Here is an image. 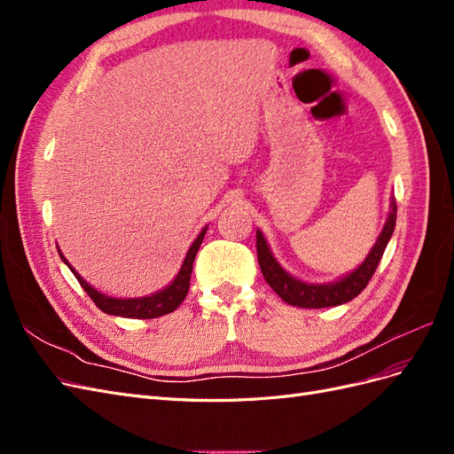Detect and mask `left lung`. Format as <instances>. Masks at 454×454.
Wrapping results in <instances>:
<instances>
[{
    "mask_svg": "<svg viewBox=\"0 0 454 454\" xmlns=\"http://www.w3.org/2000/svg\"><path fill=\"white\" fill-rule=\"evenodd\" d=\"M395 200H392V212L388 215V222L384 225L382 232L379 235L373 250L369 252L364 263L350 272L348 277L340 278L333 284H305L294 277H290L272 257L267 240L263 239V232H255V246H257V261L261 272L267 280V284L278 294L282 301L287 305L301 307V309H324V307H337L342 303H348L356 295L364 292V287L369 284L371 277H373L379 261L384 254V248L392 237L395 227Z\"/></svg>",
    "mask_w": 454,
    "mask_h": 454,
    "instance_id": "obj_1",
    "label": "left lung"
}]
</instances>
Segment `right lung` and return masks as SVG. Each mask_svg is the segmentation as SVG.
I'll return each instance as SVG.
<instances>
[{
	"mask_svg": "<svg viewBox=\"0 0 454 454\" xmlns=\"http://www.w3.org/2000/svg\"><path fill=\"white\" fill-rule=\"evenodd\" d=\"M204 235H206V229H202L200 235L197 237V240L191 244V248L185 255V261H184L180 272H177L176 280L167 287V290H162V292L153 294L149 297H138V299H115V297H107V295L100 294L98 290H94V287L89 282L81 278L79 274L75 272V269L64 259V255L60 252L59 254H60L64 263L72 269V272L75 274V278L79 280L81 286H83V290L89 294V297L94 301V305L98 307L102 312L115 314V316H125V318L149 320V318H159V316H164V314H170L184 303V299L189 292L193 261H195V255L200 248Z\"/></svg>",
	"mask_w": 454,
	"mask_h": 454,
	"instance_id": "right-lung-1",
	"label": "right lung"
}]
</instances>
